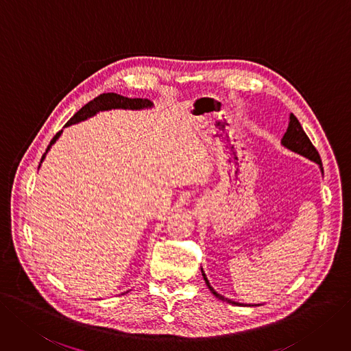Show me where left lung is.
Instances as JSON below:
<instances>
[{
	"instance_id": "obj_1",
	"label": "left lung",
	"mask_w": 351,
	"mask_h": 351,
	"mask_svg": "<svg viewBox=\"0 0 351 351\" xmlns=\"http://www.w3.org/2000/svg\"><path fill=\"white\" fill-rule=\"evenodd\" d=\"M282 145H283L285 147H287V149H289V150H292V152H295V153H298V154L304 156V158H306V159H309V160H313V162L318 163L319 167H321V172L324 173L319 153L317 152V149L314 147L313 143H311V140L308 138V136H306L305 132H304V128H302L301 123L298 121V119H296V117H295L293 114H291V117H289L288 130H287V133L283 134ZM201 271H202V276H204V280H205V283H206V287H208V289L213 292V295H214L215 298H218V300H221V301H226V302H228V304L240 305V304H237V302H234V301H230L228 298L217 293V292L214 291V288L210 285L208 279H206V275L204 274L202 269H201Z\"/></svg>"
}]
</instances>
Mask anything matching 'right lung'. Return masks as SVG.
<instances>
[{
	"label": "right lung",
	"instance_id": "1",
	"mask_svg": "<svg viewBox=\"0 0 351 351\" xmlns=\"http://www.w3.org/2000/svg\"><path fill=\"white\" fill-rule=\"evenodd\" d=\"M153 106V102H150L146 98H127L119 94L114 93H108V94H101L97 98H94L93 101H89L86 106H84L80 111H77L72 119L64 124V127H68L71 124H76L80 121H84L89 117L95 115L98 111H107V110H112V108H123V110H141V108H150ZM62 134V130L59 133H56V136L50 140V145L47 146L46 153L49 152L50 146L59 138V136ZM46 153L42 156V162L45 159Z\"/></svg>",
	"mask_w": 351,
	"mask_h": 351
}]
</instances>
